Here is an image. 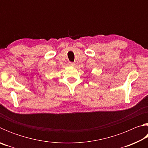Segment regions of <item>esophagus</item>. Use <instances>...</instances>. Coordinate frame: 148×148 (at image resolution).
I'll return each mask as SVG.
<instances>
[{
	"mask_svg": "<svg viewBox=\"0 0 148 148\" xmlns=\"http://www.w3.org/2000/svg\"><path fill=\"white\" fill-rule=\"evenodd\" d=\"M69 66H74L75 63H74V62H69Z\"/></svg>",
	"mask_w": 148,
	"mask_h": 148,
	"instance_id": "34e87169",
	"label": "esophagus"
}]
</instances>
